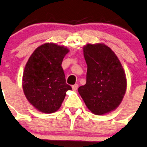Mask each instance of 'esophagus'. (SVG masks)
<instances>
[{
	"label": "esophagus",
	"mask_w": 147,
	"mask_h": 147,
	"mask_svg": "<svg viewBox=\"0 0 147 147\" xmlns=\"http://www.w3.org/2000/svg\"><path fill=\"white\" fill-rule=\"evenodd\" d=\"M71 88H72L73 90H77L78 88V84H76L73 85V86L71 87Z\"/></svg>",
	"instance_id": "esophagus-1"
}]
</instances>
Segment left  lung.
<instances>
[{
	"mask_svg": "<svg viewBox=\"0 0 147 147\" xmlns=\"http://www.w3.org/2000/svg\"><path fill=\"white\" fill-rule=\"evenodd\" d=\"M83 51L87 65V82L78 88V92L92 113H111L120 105L126 91L123 66L115 53L103 43H88Z\"/></svg>",
	"mask_w": 147,
	"mask_h": 147,
	"instance_id": "1",
	"label": "left lung"
}]
</instances>
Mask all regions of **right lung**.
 Returning a JSON list of instances; mask_svg holds the SVG:
<instances>
[{
	"label": "right lung",
	"mask_w": 147,
	"mask_h": 147,
	"mask_svg": "<svg viewBox=\"0 0 147 147\" xmlns=\"http://www.w3.org/2000/svg\"><path fill=\"white\" fill-rule=\"evenodd\" d=\"M69 51L65 46L53 42L42 44L34 50L24 67L22 88L29 103L39 111H57L63 102L66 91L71 87L66 83L61 64Z\"/></svg>",
	"instance_id": "right-lung-1"
}]
</instances>
